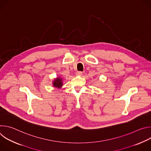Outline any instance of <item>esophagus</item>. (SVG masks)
Masks as SVG:
<instances>
[{
	"mask_svg": "<svg viewBox=\"0 0 151 151\" xmlns=\"http://www.w3.org/2000/svg\"><path fill=\"white\" fill-rule=\"evenodd\" d=\"M82 75V72H76V76H81Z\"/></svg>",
	"mask_w": 151,
	"mask_h": 151,
	"instance_id": "34e87169",
	"label": "esophagus"
}]
</instances>
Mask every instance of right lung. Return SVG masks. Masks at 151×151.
Wrapping results in <instances>:
<instances>
[{"instance_id": "1", "label": "right lung", "mask_w": 151, "mask_h": 151, "mask_svg": "<svg viewBox=\"0 0 151 151\" xmlns=\"http://www.w3.org/2000/svg\"><path fill=\"white\" fill-rule=\"evenodd\" d=\"M52 86L57 88H61L63 87V79L61 77H57L52 81Z\"/></svg>"}]
</instances>
